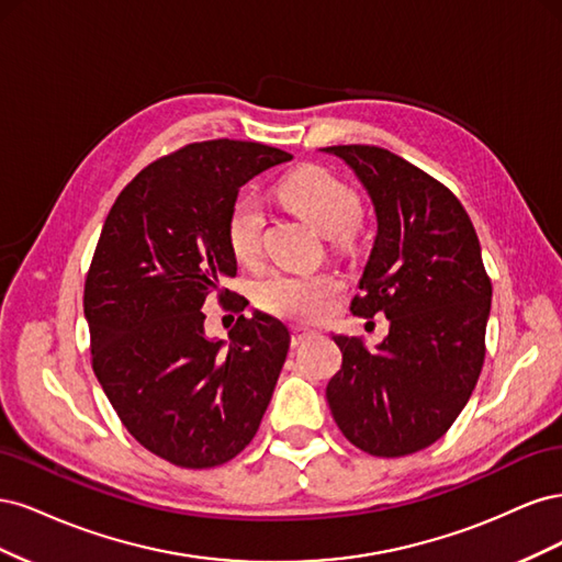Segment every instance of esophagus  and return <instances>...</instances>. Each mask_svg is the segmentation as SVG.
Here are the masks:
<instances>
[{
    "instance_id": "obj_1",
    "label": "esophagus",
    "mask_w": 562,
    "mask_h": 562,
    "mask_svg": "<svg viewBox=\"0 0 562 562\" xmlns=\"http://www.w3.org/2000/svg\"><path fill=\"white\" fill-rule=\"evenodd\" d=\"M316 335H318V330H312V328H307V326H293L291 342H293V347H300L302 342H307V339H312V337H316Z\"/></svg>"
}]
</instances>
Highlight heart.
Masks as SVG:
<instances>
[{"label":"heart","mask_w":562,"mask_h":562,"mask_svg":"<svg viewBox=\"0 0 562 562\" xmlns=\"http://www.w3.org/2000/svg\"><path fill=\"white\" fill-rule=\"evenodd\" d=\"M277 192L285 206L300 213L321 234L337 241H351L356 236V217L361 213V199L351 187L337 180L318 166L297 168L285 176ZM227 244L239 262H252L260 252L262 211L252 196H239L227 213ZM342 281L333 271H288L277 269L252 285V300L258 307L295 321H314L330 310Z\"/></svg>","instance_id":"1"}]
</instances>
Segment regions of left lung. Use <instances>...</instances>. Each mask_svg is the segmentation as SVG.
I'll return each instance as SVG.
<instances>
[{
	"label": "left lung",
	"mask_w": 562,
	"mask_h": 562,
	"mask_svg": "<svg viewBox=\"0 0 562 562\" xmlns=\"http://www.w3.org/2000/svg\"><path fill=\"white\" fill-rule=\"evenodd\" d=\"M361 180L378 234L351 300L356 316L389 318L375 351L333 335L342 351L326 386L339 431L375 457L413 454L464 411L485 361L492 283L459 199L422 168L375 145H335Z\"/></svg>",
	"instance_id": "obj_1"
}]
</instances>
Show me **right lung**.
I'll list each match as a JSON object with an SVG mask.
<instances>
[{
	"label": "right lung",
	"instance_id": "1",
	"mask_svg": "<svg viewBox=\"0 0 562 562\" xmlns=\"http://www.w3.org/2000/svg\"><path fill=\"white\" fill-rule=\"evenodd\" d=\"M291 159L260 143L184 145L124 187L100 232L83 285L93 372L128 434L176 467L229 462L274 394L291 345L283 323L241 314L225 349L201 310L217 293L244 312L223 288L236 274L227 213L250 178Z\"/></svg>",
	"mask_w": 562,
	"mask_h": 562
}]
</instances>
